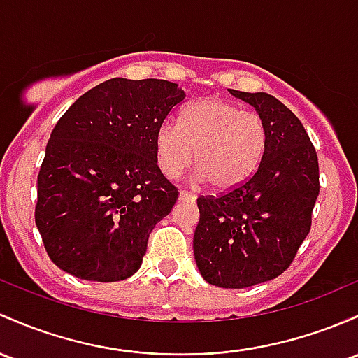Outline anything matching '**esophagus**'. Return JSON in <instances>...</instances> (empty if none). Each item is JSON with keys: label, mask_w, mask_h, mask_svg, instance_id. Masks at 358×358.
<instances>
[{"label": "esophagus", "mask_w": 358, "mask_h": 358, "mask_svg": "<svg viewBox=\"0 0 358 358\" xmlns=\"http://www.w3.org/2000/svg\"><path fill=\"white\" fill-rule=\"evenodd\" d=\"M178 197L182 202H194V200L197 199L194 194H192V192H188V190H180Z\"/></svg>", "instance_id": "obj_1"}]
</instances>
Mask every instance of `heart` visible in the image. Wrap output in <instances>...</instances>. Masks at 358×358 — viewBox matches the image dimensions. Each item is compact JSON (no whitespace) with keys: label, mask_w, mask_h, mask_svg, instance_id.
Here are the masks:
<instances>
[{"label":"heart","mask_w":358,"mask_h":358,"mask_svg":"<svg viewBox=\"0 0 358 358\" xmlns=\"http://www.w3.org/2000/svg\"><path fill=\"white\" fill-rule=\"evenodd\" d=\"M266 146L268 127L263 117L224 98L188 105L180 124L164 120L155 134L156 159L164 175H180L195 155L199 178L215 192L243 185L260 166Z\"/></svg>","instance_id":"obj_1"}]
</instances>
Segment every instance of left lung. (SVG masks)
<instances>
[{
    "mask_svg": "<svg viewBox=\"0 0 358 358\" xmlns=\"http://www.w3.org/2000/svg\"><path fill=\"white\" fill-rule=\"evenodd\" d=\"M229 92L263 117L268 146L243 185L197 199L194 255L203 280L245 289L272 280L292 263L311 229L320 166L301 120L280 100L263 92Z\"/></svg>",
    "mask_w": 358,
    "mask_h": 358,
    "instance_id": "left-lung-1",
    "label": "left lung"
}]
</instances>
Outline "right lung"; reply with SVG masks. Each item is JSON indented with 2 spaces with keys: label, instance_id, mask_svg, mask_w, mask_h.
<instances>
[{
  "label": "right lung",
  "instance_id": "right-lung-1",
  "mask_svg": "<svg viewBox=\"0 0 358 358\" xmlns=\"http://www.w3.org/2000/svg\"><path fill=\"white\" fill-rule=\"evenodd\" d=\"M185 100L164 80L112 78L59 119L37 178L35 224L49 258L92 282L139 270L178 190L158 168L156 129Z\"/></svg>",
  "mask_w": 358,
  "mask_h": 358
}]
</instances>
